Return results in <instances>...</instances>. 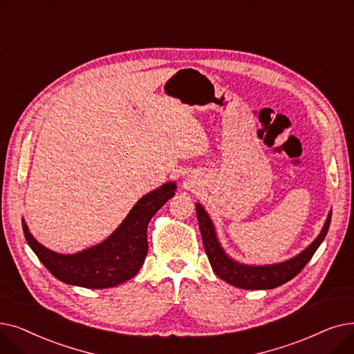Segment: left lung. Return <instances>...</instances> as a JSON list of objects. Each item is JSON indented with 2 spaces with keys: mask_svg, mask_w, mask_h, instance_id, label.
I'll return each instance as SVG.
<instances>
[{
  "mask_svg": "<svg viewBox=\"0 0 354 354\" xmlns=\"http://www.w3.org/2000/svg\"><path fill=\"white\" fill-rule=\"evenodd\" d=\"M196 218L199 230H201L205 253L208 256L211 268L220 279L241 289H273L286 283L292 278H295L305 268V265L310 262L328 232L331 223V211L328 212L326 224L322 227L318 237L304 252H301L295 257L285 260L282 263L265 266L243 265L230 257L221 248L214 224L201 204H196Z\"/></svg>",
  "mask_w": 354,
  "mask_h": 354,
  "instance_id": "8db88e82",
  "label": "left lung"
}]
</instances>
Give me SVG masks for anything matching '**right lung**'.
Returning <instances> with one entry per match:
<instances>
[{"label": "right lung", "mask_w": 354, "mask_h": 354, "mask_svg": "<svg viewBox=\"0 0 354 354\" xmlns=\"http://www.w3.org/2000/svg\"><path fill=\"white\" fill-rule=\"evenodd\" d=\"M175 189L176 183L167 182L146 194L109 239L75 254H60L44 248L30 234L23 220L24 237L40 262L59 281L88 289L113 288L140 270L149 250L147 224L175 195Z\"/></svg>", "instance_id": "obj_1"}]
</instances>
